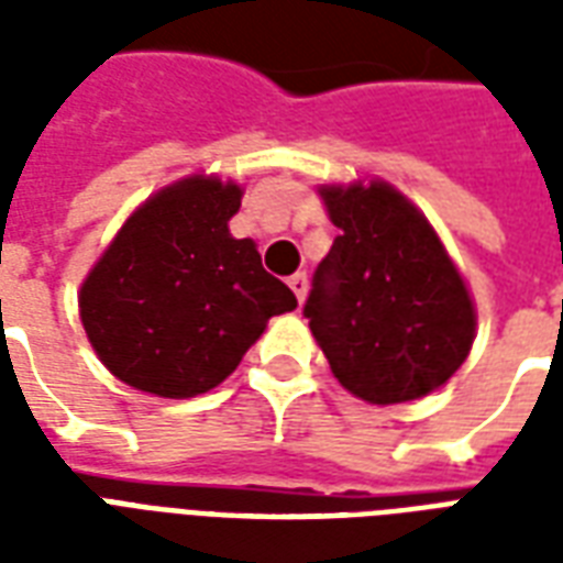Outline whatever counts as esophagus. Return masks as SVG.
I'll return each instance as SVG.
<instances>
[{"mask_svg":"<svg viewBox=\"0 0 563 563\" xmlns=\"http://www.w3.org/2000/svg\"><path fill=\"white\" fill-rule=\"evenodd\" d=\"M289 286H292L295 298H298V301H305L307 289H310V280H307L305 271H298V274H292V277H289Z\"/></svg>","mask_w":563,"mask_h":563,"instance_id":"obj_1","label":"esophagus"}]
</instances>
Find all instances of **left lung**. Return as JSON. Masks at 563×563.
Wrapping results in <instances>:
<instances>
[{
  "mask_svg": "<svg viewBox=\"0 0 563 563\" xmlns=\"http://www.w3.org/2000/svg\"><path fill=\"white\" fill-rule=\"evenodd\" d=\"M341 229L305 317L343 389L377 407L446 386L471 355L476 305L422 210L383 177L319 184Z\"/></svg>",
  "mask_w": 563,
  "mask_h": 563,
  "instance_id": "left-lung-1",
  "label": "left lung"
}]
</instances>
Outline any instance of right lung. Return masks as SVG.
Returning a JSON list of instances; mask_svg holds the SVG:
<instances>
[{
	"label": "right lung",
	"mask_w": 563,
	"mask_h": 563,
	"mask_svg": "<svg viewBox=\"0 0 563 563\" xmlns=\"http://www.w3.org/2000/svg\"><path fill=\"white\" fill-rule=\"evenodd\" d=\"M244 186L186 174L144 198L78 289L92 353L156 398H196L241 365L271 317L298 307L229 220Z\"/></svg>",
	"instance_id": "right-lung-1"
}]
</instances>
